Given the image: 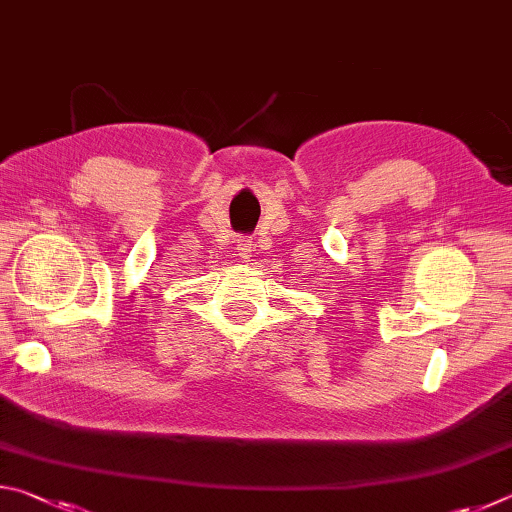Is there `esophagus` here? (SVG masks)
<instances>
[{
  "label": "esophagus",
  "mask_w": 512,
  "mask_h": 512,
  "mask_svg": "<svg viewBox=\"0 0 512 512\" xmlns=\"http://www.w3.org/2000/svg\"><path fill=\"white\" fill-rule=\"evenodd\" d=\"M253 239L250 237H237V241H235V250H237V255H241V257H248L250 253H253Z\"/></svg>",
  "instance_id": "esophagus-1"
}]
</instances>
